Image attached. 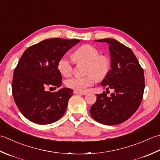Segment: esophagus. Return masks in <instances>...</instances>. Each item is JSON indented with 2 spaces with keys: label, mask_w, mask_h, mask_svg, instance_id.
Here are the masks:
<instances>
[{
  "label": "esophagus",
  "mask_w": 160,
  "mask_h": 160,
  "mask_svg": "<svg viewBox=\"0 0 160 160\" xmlns=\"http://www.w3.org/2000/svg\"><path fill=\"white\" fill-rule=\"evenodd\" d=\"M74 93L76 94H81V95H86L87 94L86 92H79V91L77 90H74Z\"/></svg>",
  "instance_id": "1"
}]
</instances>
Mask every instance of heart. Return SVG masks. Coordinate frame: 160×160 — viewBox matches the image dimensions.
Instances as JSON below:
<instances>
[{
  "instance_id": "obj_1",
  "label": "heart",
  "mask_w": 160,
  "mask_h": 160,
  "mask_svg": "<svg viewBox=\"0 0 160 160\" xmlns=\"http://www.w3.org/2000/svg\"><path fill=\"white\" fill-rule=\"evenodd\" d=\"M73 59L77 63H86V73L83 77H74L66 81V86L69 88L79 92H84L88 88L92 86L95 77L102 79L105 77L110 68V61L106 55L99 54L97 49L89 44H85L77 48L72 54ZM58 70L62 75L68 77L73 70L72 63L66 56L62 57L58 62Z\"/></svg>"
}]
</instances>
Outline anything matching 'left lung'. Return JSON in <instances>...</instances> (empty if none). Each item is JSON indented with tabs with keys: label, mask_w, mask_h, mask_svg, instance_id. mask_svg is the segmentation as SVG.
<instances>
[{
	"label": "left lung",
	"mask_w": 160,
	"mask_h": 160,
	"mask_svg": "<svg viewBox=\"0 0 160 160\" xmlns=\"http://www.w3.org/2000/svg\"><path fill=\"white\" fill-rule=\"evenodd\" d=\"M96 41L109 44L112 69L101 85L115 92L110 97L105 92L97 94L90 113L102 124H119L128 119L141 104L145 87L144 70L130 48L113 38Z\"/></svg>",
	"instance_id": "left-lung-1"
}]
</instances>
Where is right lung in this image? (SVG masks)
I'll return each instance as SVG.
<instances>
[{"label":"right lung","mask_w":160,"mask_h":160,"mask_svg":"<svg viewBox=\"0 0 160 160\" xmlns=\"http://www.w3.org/2000/svg\"><path fill=\"white\" fill-rule=\"evenodd\" d=\"M79 41L49 38L29 47L22 54L14 72L12 94L19 110L32 122L49 124L66 112L73 90L63 88L50 92L45 89L61 86L58 62Z\"/></svg>","instance_id":"1"}]
</instances>
